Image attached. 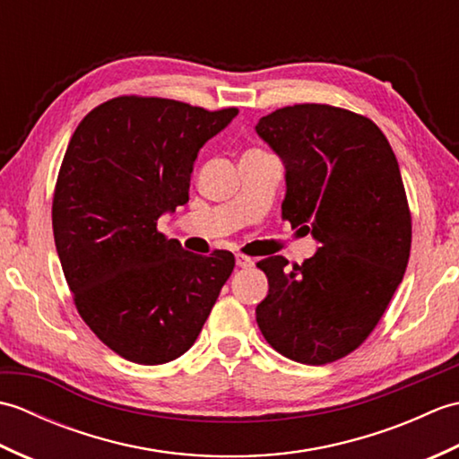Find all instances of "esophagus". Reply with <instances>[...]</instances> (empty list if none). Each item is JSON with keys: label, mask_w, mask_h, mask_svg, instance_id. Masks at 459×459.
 I'll use <instances>...</instances> for the list:
<instances>
[{"label": "esophagus", "mask_w": 459, "mask_h": 459, "mask_svg": "<svg viewBox=\"0 0 459 459\" xmlns=\"http://www.w3.org/2000/svg\"><path fill=\"white\" fill-rule=\"evenodd\" d=\"M255 262H252L250 256H245V255H237V266L240 268H250Z\"/></svg>", "instance_id": "esophagus-1"}]
</instances>
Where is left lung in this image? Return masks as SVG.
I'll return each mask as SVG.
<instances>
[{"label":"left lung","mask_w":459,"mask_h":459,"mask_svg":"<svg viewBox=\"0 0 459 459\" xmlns=\"http://www.w3.org/2000/svg\"><path fill=\"white\" fill-rule=\"evenodd\" d=\"M286 165L281 219L311 232L317 252L301 264L268 256L262 335L280 355L327 365L363 345L403 281L412 217L396 155L363 114L294 104L256 124Z\"/></svg>","instance_id":"1"}]
</instances>
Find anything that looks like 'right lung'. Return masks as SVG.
<instances>
[{"instance_id": "add662e5", "label": "right lung", "mask_w": 459, "mask_h": 459, "mask_svg": "<svg viewBox=\"0 0 459 459\" xmlns=\"http://www.w3.org/2000/svg\"><path fill=\"white\" fill-rule=\"evenodd\" d=\"M238 108L116 96L76 126L53 195L55 247L76 311L106 347L138 365L187 351L235 268L158 230L189 201L193 161Z\"/></svg>"}]
</instances>
